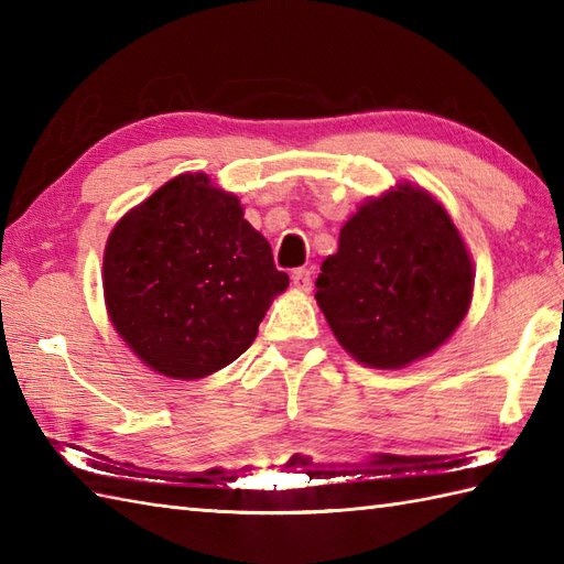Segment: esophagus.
Segmentation results:
<instances>
[{
	"mask_svg": "<svg viewBox=\"0 0 564 564\" xmlns=\"http://www.w3.org/2000/svg\"><path fill=\"white\" fill-rule=\"evenodd\" d=\"M291 279H293V285L297 291L307 293L310 289H313V271H310V269H295Z\"/></svg>",
	"mask_w": 564,
	"mask_h": 564,
	"instance_id": "1",
	"label": "esophagus"
}]
</instances>
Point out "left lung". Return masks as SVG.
<instances>
[{"mask_svg":"<svg viewBox=\"0 0 564 564\" xmlns=\"http://www.w3.org/2000/svg\"><path fill=\"white\" fill-rule=\"evenodd\" d=\"M317 303L356 361L402 368L429 356L460 325L473 297V263L441 203L398 191L364 203L322 261Z\"/></svg>","mask_w":564,"mask_h":564,"instance_id":"8db88e82","label":"left lung"}]
</instances>
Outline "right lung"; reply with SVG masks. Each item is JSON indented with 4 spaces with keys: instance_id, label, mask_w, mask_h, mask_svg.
I'll list each match as a JSON object with an SVG mask.
<instances>
[{
    "instance_id": "add662e5",
    "label": "right lung",
    "mask_w": 564,
    "mask_h": 564,
    "mask_svg": "<svg viewBox=\"0 0 564 564\" xmlns=\"http://www.w3.org/2000/svg\"><path fill=\"white\" fill-rule=\"evenodd\" d=\"M285 289L271 245L206 174H178L154 191L123 215L104 251L116 332L170 378H206L232 364Z\"/></svg>"
}]
</instances>
